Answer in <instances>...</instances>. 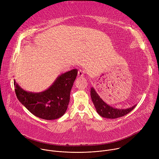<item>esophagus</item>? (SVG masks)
Masks as SVG:
<instances>
[{"instance_id":"34e87169","label":"esophagus","mask_w":159,"mask_h":159,"mask_svg":"<svg viewBox=\"0 0 159 159\" xmlns=\"http://www.w3.org/2000/svg\"><path fill=\"white\" fill-rule=\"evenodd\" d=\"M84 73H85V72H84V70H82L80 69V70H79L78 71V75L80 76V77H82V76H84Z\"/></svg>"}]
</instances>
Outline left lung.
<instances>
[{"mask_svg": "<svg viewBox=\"0 0 159 159\" xmlns=\"http://www.w3.org/2000/svg\"><path fill=\"white\" fill-rule=\"evenodd\" d=\"M90 96H91L92 101L98 114L101 116L106 118L115 119L127 115L128 113L131 112L136 107V105H134L133 107L126 109H118L116 108L112 107L111 106L105 103L100 98L93 87L90 89Z\"/></svg>", "mask_w": 159, "mask_h": 159, "instance_id": "left-lung-1", "label": "left lung"}]
</instances>
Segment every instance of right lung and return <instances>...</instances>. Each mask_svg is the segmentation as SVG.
<instances>
[{
  "label": "right lung",
  "instance_id": "1",
  "mask_svg": "<svg viewBox=\"0 0 159 159\" xmlns=\"http://www.w3.org/2000/svg\"><path fill=\"white\" fill-rule=\"evenodd\" d=\"M77 73L75 69L61 74L48 89L40 93L26 92L14 80L16 96L34 116L47 120L58 119L67 109L70 91Z\"/></svg>",
  "mask_w": 159,
  "mask_h": 159
}]
</instances>
